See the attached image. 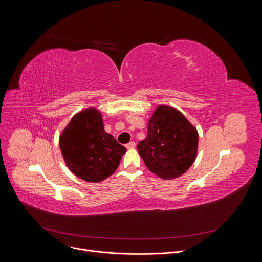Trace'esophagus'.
I'll use <instances>...</instances> for the list:
<instances>
[{
  "instance_id": "34e87169",
  "label": "esophagus",
  "mask_w": 262,
  "mask_h": 262,
  "mask_svg": "<svg viewBox=\"0 0 262 262\" xmlns=\"http://www.w3.org/2000/svg\"><path fill=\"white\" fill-rule=\"evenodd\" d=\"M125 147L127 148V149H134L135 147H136V143L135 142H129V143H127L126 145H125Z\"/></svg>"
}]
</instances>
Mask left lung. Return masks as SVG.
Segmentation results:
<instances>
[{
	"label": "left lung",
	"instance_id": "left-lung-1",
	"mask_svg": "<svg viewBox=\"0 0 262 262\" xmlns=\"http://www.w3.org/2000/svg\"><path fill=\"white\" fill-rule=\"evenodd\" d=\"M147 138L137 148L146 167L163 179L180 176L194 163L197 129L179 111L160 105L149 120Z\"/></svg>",
	"mask_w": 262,
	"mask_h": 262
}]
</instances>
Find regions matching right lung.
I'll list each match as a JSON object with an SVG mask.
<instances>
[{"label": "right lung", "mask_w": 262, "mask_h": 262, "mask_svg": "<svg viewBox=\"0 0 262 262\" xmlns=\"http://www.w3.org/2000/svg\"><path fill=\"white\" fill-rule=\"evenodd\" d=\"M66 165L83 180L98 182L113 174L126 148L105 133L98 111L90 108L74 116L60 137Z\"/></svg>", "instance_id": "add662e5"}]
</instances>
